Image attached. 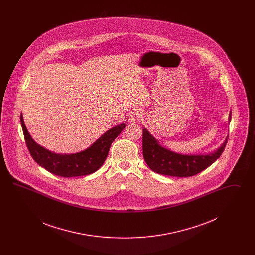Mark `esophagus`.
<instances>
[{"instance_id": "obj_1", "label": "esophagus", "mask_w": 255, "mask_h": 255, "mask_svg": "<svg viewBox=\"0 0 255 255\" xmlns=\"http://www.w3.org/2000/svg\"><path fill=\"white\" fill-rule=\"evenodd\" d=\"M140 118H141V112L136 110V111H133L130 114L128 121L130 122H135L136 121H138Z\"/></svg>"}]
</instances>
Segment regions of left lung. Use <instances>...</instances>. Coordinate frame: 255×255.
Returning a JSON list of instances; mask_svg holds the SVG:
<instances>
[{
    "instance_id": "8db88e82",
    "label": "left lung",
    "mask_w": 255,
    "mask_h": 255,
    "mask_svg": "<svg viewBox=\"0 0 255 255\" xmlns=\"http://www.w3.org/2000/svg\"><path fill=\"white\" fill-rule=\"evenodd\" d=\"M231 120V112L229 122ZM142 131V151L147 165L158 174L172 177H191L202 172L220 158L228 142L227 136L222 146L208 155H182L159 145L145 128Z\"/></svg>"
}]
</instances>
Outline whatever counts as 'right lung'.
<instances>
[{
  "instance_id": "1",
  "label": "right lung",
  "mask_w": 255,
  "mask_h": 255,
  "mask_svg": "<svg viewBox=\"0 0 255 255\" xmlns=\"http://www.w3.org/2000/svg\"><path fill=\"white\" fill-rule=\"evenodd\" d=\"M20 121L25 144L31 157L43 168L64 178L86 176L99 169L108 156L110 146L125 127L124 123L112 127L84 151L75 154L61 155L50 152L33 140L25 127L22 114Z\"/></svg>"
}]
</instances>
